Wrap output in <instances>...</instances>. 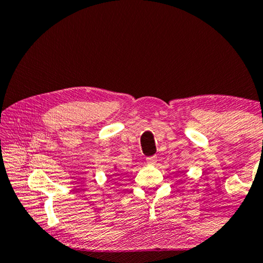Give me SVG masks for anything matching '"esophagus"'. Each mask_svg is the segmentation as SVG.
I'll return each instance as SVG.
<instances>
[{
    "instance_id": "esophagus-1",
    "label": "esophagus",
    "mask_w": 263,
    "mask_h": 263,
    "mask_svg": "<svg viewBox=\"0 0 263 263\" xmlns=\"http://www.w3.org/2000/svg\"><path fill=\"white\" fill-rule=\"evenodd\" d=\"M157 162V157L156 156H151V157H147L146 158V163L148 165H155Z\"/></svg>"
}]
</instances>
